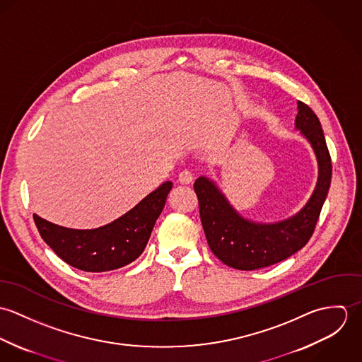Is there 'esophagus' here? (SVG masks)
I'll list each match as a JSON object with an SVG mask.
<instances>
[{
    "instance_id": "1",
    "label": "esophagus",
    "mask_w": 362,
    "mask_h": 362,
    "mask_svg": "<svg viewBox=\"0 0 362 362\" xmlns=\"http://www.w3.org/2000/svg\"><path fill=\"white\" fill-rule=\"evenodd\" d=\"M192 180H194V175H192V173H191V171H188V170L181 171V173H180V175H178V181H180L182 185H188V184H191V182H192Z\"/></svg>"
}]
</instances>
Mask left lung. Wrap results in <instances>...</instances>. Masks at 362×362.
Returning <instances> with one entry per match:
<instances>
[{"mask_svg":"<svg viewBox=\"0 0 362 362\" xmlns=\"http://www.w3.org/2000/svg\"><path fill=\"white\" fill-rule=\"evenodd\" d=\"M296 128L308 139L319 167L315 191L296 216L272 224L255 223L244 218L206 177H199L194 184L207 244L230 267L255 270L279 263L305 247L315 231L330 187L332 160L319 118L303 102H298Z\"/></svg>","mask_w":362,"mask_h":362,"instance_id":"left-lung-1","label":"left lung"}]
</instances>
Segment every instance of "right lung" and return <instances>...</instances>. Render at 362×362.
Returning <instances> with one entry per match:
<instances>
[{
  "label": "right lung",
  "mask_w": 362,
  "mask_h": 362,
  "mask_svg": "<svg viewBox=\"0 0 362 362\" xmlns=\"http://www.w3.org/2000/svg\"><path fill=\"white\" fill-rule=\"evenodd\" d=\"M173 182L161 184L117 220L93 230H74L33 214L36 227L52 251L68 264L85 272H107L138 258L152 234Z\"/></svg>",
  "instance_id": "add662e5"
}]
</instances>
